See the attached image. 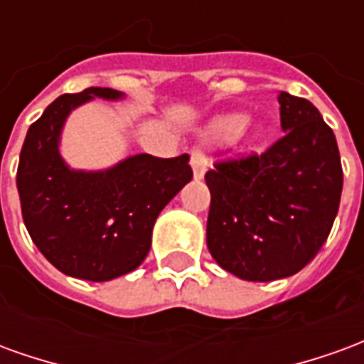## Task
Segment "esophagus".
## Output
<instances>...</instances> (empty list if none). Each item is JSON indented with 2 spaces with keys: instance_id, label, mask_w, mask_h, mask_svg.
Returning a JSON list of instances; mask_svg holds the SVG:
<instances>
[{
  "instance_id": "esophagus-1",
  "label": "esophagus",
  "mask_w": 364,
  "mask_h": 364,
  "mask_svg": "<svg viewBox=\"0 0 364 364\" xmlns=\"http://www.w3.org/2000/svg\"><path fill=\"white\" fill-rule=\"evenodd\" d=\"M191 167H193V175L195 179H203L208 169V161H206L205 154L200 150H193L191 154Z\"/></svg>"
}]
</instances>
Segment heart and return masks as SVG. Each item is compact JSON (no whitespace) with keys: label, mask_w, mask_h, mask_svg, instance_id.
Listing matches in <instances>:
<instances>
[{"label":"heart","mask_w":364,"mask_h":364,"mask_svg":"<svg viewBox=\"0 0 364 364\" xmlns=\"http://www.w3.org/2000/svg\"><path fill=\"white\" fill-rule=\"evenodd\" d=\"M247 124V114L244 112H228L213 119L205 128H203V138L210 140V142H226V140H234L236 136L242 134V130ZM263 138V130H253L252 140L257 142Z\"/></svg>","instance_id":"1"}]
</instances>
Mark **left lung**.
<instances>
[{"label":"left lung","mask_w":364,"mask_h":364,"mask_svg":"<svg viewBox=\"0 0 364 364\" xmlns=\"http://www.w3.org/2000/svg\"><path fill=\"white\" fill-rule=\"evenodd\" d=\"M279 105V142L205 175L213 197L208 252L244 281H277L304 269L328 240L343 189L336 136L320 111L287 91Z\"/></svg>","instance_id":"obj_1"}]
</instances>
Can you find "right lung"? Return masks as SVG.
<instances>
[{"instance_id":"right-lung-1","label":"right lung","mask_w":364,"mask_h":364,"mask_svg":"<svg viewBox=\"0 0 364 364\" xmlns=\"http://www.w3.org/2000/svg\"><path fill=\"white\" fill-rule=\"evenodd\" d=\"M93 99L122 101L111 87L62 95L31 124L17 169L23 220L35 245L68 277L105 282L142 265L167 203L193 179L189 156L134 154L105 169H75L60 144L68 117Z\"/></svg>"}]
</instances>
